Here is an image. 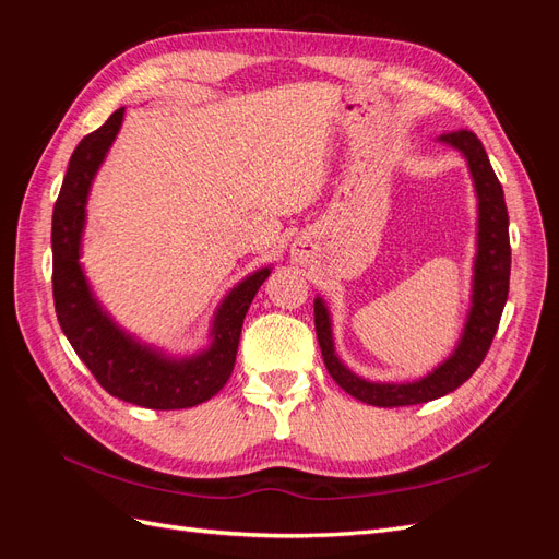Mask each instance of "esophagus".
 Returning a JSON list of instances; mask_svg holds the SVG:
<instances>
[{
  "label": "esophagus",
  "instance_id": "esophagus-1",
  "mask_svg": "<svg viewBox=\"0 0 559 559\" xmlns=\"http://www.w3.org/2000/svg\"><path fill=\"white\" fill-rule=\"evenodd\" d=\"M302 257V251L300 249H294V259H300Z\"/></svg>",
  "mask_w": 559,
  "mask_h": 559
}]
</instances>
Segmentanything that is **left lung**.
I'll return each instance as SVG.
<instances>
[{
	"instance_id": "1",
	"label": "left lung",
	"mask_w": 559,
	"mask_h": 559,
	"mask_svg": "<svg viewBox=\"0 0 559 559\" xmlns=\"http://www.w3.org/2000/svg\"><path fill=\"white\" fill-rule=\"evenodd\" d=\"M441 142L460 148L468 160V170L478 193V253L476 275H473V306L460 345L452 357L438 366L433 373L408 384H380L354 376L349 368L335 357L331 319L321 298L314 300V329L317 341L331 378L347 394L368 405L396 408V405H415L441 399L476 373L487 349L495 341L499 319L509 298L511 280V240H509V210H506L503 189L489 165L483 142L471 130H454L441 134Z\"/></svg>"
}]
</instances>
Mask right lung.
Here are the masks:
<instances>
[{
  "label": "right lung",
  "mask_w": 559,
  "mask_h": 559,
  "mask_svg": "<svg viewBox=\"0 0 559 559\" xmlns=\"http://www.w3.org/2000/svg\"><path fill=\"white\" fill-rule=\"evenodd\" d=\"M123 107L105 126L86 134L74 148L53 207V300L60 329L111 396L151 411H179L205 403L222 389L235 366L242 321L270 267L249 275L226 296L214 317L212 345L191 359H167L134 343L97 306L79 265L86 200L97 167L103 165L123 121Z\"/></svg>",
  "instance_id": "add662e5"
}]
</instances>
